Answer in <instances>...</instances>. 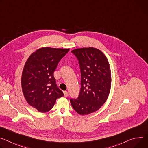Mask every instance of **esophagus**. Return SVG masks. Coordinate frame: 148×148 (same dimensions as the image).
<instances>
[{
  "instance_id": "obj_1",
  "label": "esophagus",
  "mask_w": 148,
  "mask_h": 148,
  "mask_svg": "<svg viewBox=\"0 0 148 148\" xmlns=\"http://www.w3.org/2000/svg\"><path fill=\"white\" fill-rule=\"evenodd\" d=\"M64 95L65 97H68V96H69L68 92H67L66 91H64Z\"/></svg>"
}]
</instances>
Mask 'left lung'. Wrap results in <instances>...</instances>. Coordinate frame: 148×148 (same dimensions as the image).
Here are the masks:
<instances>
[{
	"instance_id": "obj_1",
	"label": "left lung",
	"mask_w": 148,
	"mask_h": 148,
	"mask_svg": "<svg viewBox=\"0 0 148 148\" xmlns=\"http://www.w3.org/2000/svg\"><path fill=\"white\" fill-rule=\"evenodd\" d=\"M71 52L79 62L81 89L78 98L71 99L70 103L79 114H89L99 110L108 98L112 82L109 63L95 48H77Z\"/></svg>"
}]
</instances>
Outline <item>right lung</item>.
<instances>
[{
	"label": "right lung",
	"mask_w": 148,
	"mask_h": 148,
	"mask_svg": "<svg viewBox=\"0 0 148 148\" xmlns=\"http://www.w3.org/2000/svg\"><path fill=\"white\" fill-rule=\"evenodd\" d=\"M69 50L39 48L32 53L24 65L21 79L23 96L28 103L39 112L49 111L56 100L64 96L57 87L53 72Z\"/></svg>",
	"instance_id": "1"
}]
</instances>
